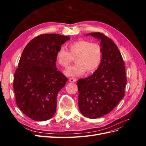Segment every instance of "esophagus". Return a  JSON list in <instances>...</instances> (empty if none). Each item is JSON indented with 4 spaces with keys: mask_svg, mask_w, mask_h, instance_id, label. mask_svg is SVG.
Wrapping results in <instances>:
<instances>
[{
    "mask_svg": "<svg viewBox=\"0 0 146 146\" xmlns=\"http://www.w3.org/2000/svg\"><path fill=\"white\" fill-rule=\"evenodd\" d=\"M69 82H70L75 83V82H76V81H77V79L72 77V78H69Z\"/></svg>",
    "mask_w": 146,
    "mask_h": 146,
    "instance_id": "obj_1",
    "label": "esophagus"
}]
</instances>
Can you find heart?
Instances as JSON below:
<instances>
[{"label": "heart", "instance_id": "obj_1", "mask_svg": "<svg viewBox=\"0 0 146 146\" xmlns=\"http://www.w3.org/2000/svg\"><path fill=\"white\" fill-rule=\"evenodd\" d=\"M68 49L60 48L56 52L57 63L67 68L75 58L76 63L65 70L68 76L77 77L86 72L92 73L98 69L102 58V49L97 42L86 39H78L68 44Z\"/></svg>", "mask_w": 146, "mask_h": 146}]
</instances>
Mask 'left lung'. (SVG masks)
I'll return each instance as SVG.
<instances>
[{"label":"left lung","instance_id":"8db88e82","mask_svg":"<svg viewBox=\"0 0 146 146\" xmlns=\"http://www.w3.org/2000/svg\"><path fill=\"white\" fill-rule=\"evenodd\" d=\"M87 35L100 39L102 58L92 76L77 82L78 107L83 115L96 119L108 114L124 97L127 77L124 61L112 39L100 32Z\"/></svg>","mask_w":146,"mask_h":146}]
</instances>
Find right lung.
Returning <instances> with one entry per match:
<instances>
[{"mask_svg": "<svg viewBox=\"0 0 146 146\" xmlns=\"http://www.w3.org/2000/svg\"><path fill=\"white\" fill-rule=\"evenodd\" d=\"M69 39L56 33L42 34L32 39L21 55L13 86L17 107L34 121L48 120L55 113L57 94L68 80L57 70L56 55Z\"/></svg>", "mask_w": 146, "mask_h": 146, "instance_id": "right-lung-1", "label": "right lung"}]
</instances>
